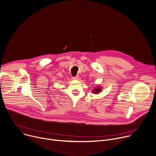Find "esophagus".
Instances as JSON below:
<instances>
[{
    "label": "esophagus",
    "mask_w": 156,
    "mask_h": 156,
    "mask_svg": "<svg viewBox=\"0 0 156 156\" xmlns=\"http://www.w3.org/2000/svg\"><path fill=\"white\" fill-rule=\"evenodd\" d=\"M79 78V76H73V77H72V79H74V80H77V79H78Z\"/></svg>",
    "instance_id": "34e87169"
}]
</instances>
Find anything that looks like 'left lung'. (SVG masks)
<instances>
[{"instance_id":"obj_1","label":"left lung","mask_w":156,"mask_h":156,"mask_svg":"<svg viewBox=\"0 0 156 156\" xmlns=\"http://www.w3.org/2000/svg\"><path fill=\"white\" fill-rule=\"evenodd\" d=\"M101 90V88L100 87H96L94 90H93V92L94 93H99Z\"/></svg>"}]
</instances>
